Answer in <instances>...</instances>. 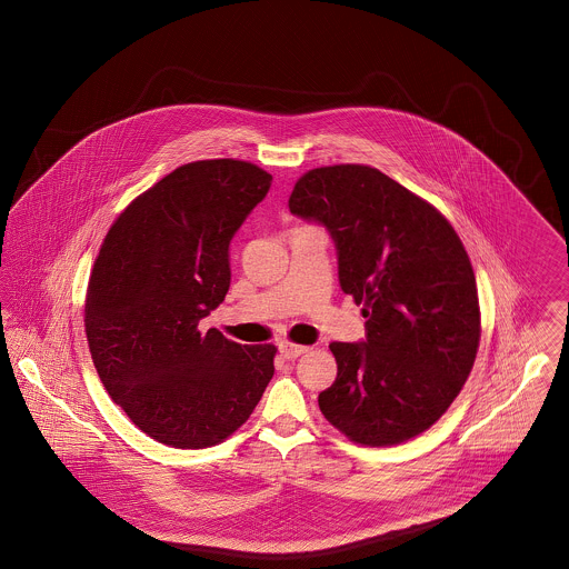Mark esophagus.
Listing matches in <instances>:
<instances>
[{
    "instance_id": "esophagus-1",
    "label": "esophagus",
    "mask_w": 569,
    "mask_h": 569,
    "mask_svg": "<svg viewBox=\"0 0 569 569\" xmlns=\"http://www.w3.org/2000/svg\"><path fill=\"white\" fill-rule=\"evenodd\" d=\"M309 352V348L305 346H297V343H290V341H283L279 343V353L286 358V360H295L298 356Z\"/></svg>"
}]
</instances>
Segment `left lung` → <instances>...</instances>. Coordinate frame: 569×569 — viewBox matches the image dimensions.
Here are the masks:
<instances>
[{
    "label": "left lung",
    "instance_id": "obj_1",
    "mask_svg": "<svg viewBox=\"0 0 569 569\" xmlns=\"http://www.w3.org/2000/svg\"><path fill=\"white\" fill-rule=\"evenodd\" d=\"M288 204L325 226L341 290L365 305V341L330 343L337 379L318 397L326 420L362 446L427 431L457 399L480 343L459 234L427 200L360 163L309 170Z\"/></svg>",
    "mask_w": 569,
    "mask_h": 569
}]
</instances>
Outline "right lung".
Masks as SVG:
<instances>
[{
	"mask_svg": "<svg viewBox=\"0 0 569 569\" xmlns=\"http://www.w3.org/2000/svg\"><path fill=\"white\" fill-rule=\"evenodd\" d=\"M271 181L239 160L179 166L117 217L98 253L84 300L89 352L110 399L160 443H221L274 373V346L198 328L228 295L230 241Z\"/></svg>",
	"mask_w": 569,
	"mask_h": 569,
	"instance_id": "obj_1",
	"label": "right lung"
}]
</instances>
